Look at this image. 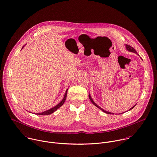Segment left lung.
Here are the masks:
<instances>
[{
  "mask_svg": "<svg viewBox=\"0 0 157 157\" xmlns=\"http://www.w3.org/2000/svg\"><path fill=\"white\" fill-rule=\"evenodd\" d=\"M126 49L128 50H129V52H134V53H136V54H138L137 53V52L136 51V50L132 47H131V45H127V44H126ZM89 98H90V101H92V103L94 104V105H95V106H96L97 108H98L100 110H101V111H103V112H105V113H106L107 114H114V113H111V112H107V111H105V110H104L103 109H102L101 107H100L99 106H98L97 104L93 101V100L92 99V98H91V97H90V94H89ZM136 106V105H134V106H133L131 109H130L129 110H132L134 107ZM124 113V112H123L122 113Z\"/></svg>",
  "mask_w": 157,
  "mask_h": 157,
  "instance_id": "left-lung-1",
  "label": "left lung"
}]
</instances>
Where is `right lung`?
Masks as SVG:
<instances>
[{
  "instance_id": "right-lung-1",
  "label": "right lung",
  "mask_w": 157,
  "mask_h": 157,
  "mask_svg": "<svg viewBox=\"0 0 157 157\" xmlns=\"http://www.w3.org/2000/svg\"><path fill=\"white\" fill-rule=\"evenodd\" d=\"M25 46V45H24ZM24 46L22 47V48L24 47ZM67 91H68V89L66 90V92H65V94L64 95V97L62 99V100L58 104V105H57L56 106H55L54 107L52 108L47 111H45L44 112H42V113H36V115H50V114H52V113H54V112H56L58 109H59L61 106L63 105V104L64 103L65 100H66V98H67Z\"/></svg>"
}]
</instances>
